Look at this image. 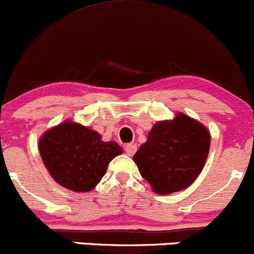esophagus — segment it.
<instances>
[{
    "instance_id": "esophagus-1",
    "label": "esophagus",
    "mask_w": 254,
    "mask_h": 254,
    "mask_svg": "<svg viewBox=\"0 0 254 254\" xmlns=\"http://www.w3.org/2000/svg\"><path fill=\"white\" fill-rule=\"evenodd\" d=\"M125 151H126V154L128 155V156H133V155H134V152L137 151V145L133 143L126 144V145H125Z\"/></svg>"
}]
</instances>
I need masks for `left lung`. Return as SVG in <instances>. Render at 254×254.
Returning <instances> with one entry per match:
<instances>
[{"instance_id": "left-lung-1", "label": "left lung", "mask_w": 254, "mask_h": 254, "mask_svg": "<svg viewBox=\"0 0 254 254\" xmlns=\"http://www.w3.org/2000/svg\"><path fill=\"white\" fill-rule=\"evenodd\" d=\"M209 144L211 135L206 127L178 114L172 121L157 122L152 127L133 160L152 190L167 195L185 189L197 178Z\"/></svg>"}]
</instances>
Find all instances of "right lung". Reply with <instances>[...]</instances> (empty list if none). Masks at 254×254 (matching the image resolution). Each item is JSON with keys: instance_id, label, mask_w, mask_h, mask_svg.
<instances>
[{"instance_id": "1", "label": "right lung", "mask_w": 254, "mask_h": 254, "mask_svg": "<svg viewBox=\"0 0 254 254\" xmlns=\"http://www.w3.org/2000/svg\"><path fill=\"white\" fill-rule=\"evenodd\" d=\"M39 148L54 181L77 192L91 191L104 177L109 162L122 154L115 141H103L99 133L70 121L46 132Z\"/></svg>"}]
</instances>
